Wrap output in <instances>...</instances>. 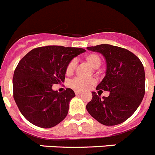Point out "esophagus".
Masks as SVG:
<instances>
[{"mask_svg": "<svg viewBox=\"0 0 155 155\" xmlns=\"http://www.w3.org/2000/svg\"><path fill=\"white\" fill-rule=\"evenodd\" d=\"M75 93H76V95H80V94H82V92L81 91H75Z\"/></svg>", "mask_w": 155, "mask_h": 155, "instance_id": "obj_1", "label": "esophagus"}]
</instances>
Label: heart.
<instances>
[{
    "label": "heart",
    "instance_id": "heart-1",
    "mask_svg": "<svg viewBox=\"0 0 155 155\" xmlns=\"http://www.w3.org/2000/svg\"><path fill=\"white\" fill-rule=\"evenodd\" d=\"M85 60L86 63L89 65L93 69H97L100 66L102 63L101 58L99 57V55L95 53H89L85 56ZM76 66V61L75 60H71L66 67V73L67 74H72L74 71L75 68ZM95 81L93 79H81V78H76L73 79L70 83V86L74 89H78V90H84L89 88V86L93 85Z\"/></svg>",
    "mask_w": 155,
    "mask_h": 155
}]
</instances>
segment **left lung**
<instances>
[{
    "label": "left lung",
    "instance_id": "obj_1",
    "mask_svg": "<svg viewBox=\"0 0 155 155\" xmlns=\"http://www.w3.org/2000/svg\"><path fill=\"white\" fill-rule=\"evenodd\" d=\"M87 50L101 53L105 58V76L96 89L108 91L109 95L102 99L92 92V99L86 105V109L104 125L122 123L134 114L144 98V66L141 60L126 49L101 44L89 47Z\"/></svg>",
    "mask_w": 155,
    "mask_h": 155
}]
</instances>
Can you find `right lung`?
Returning <instances> with one entry per match:
<instances>
[{"instance_id":"obj_1","label":"right lung","mask_w":155,"mask_h":155,"mask_svg":"<svg viewBox=\"0 0 155 155\" xmlns=\"http://www.w3.org/2000/svg\"><path fill=\"white\" fill-rule=\"evenodd\" d=\"M84 49L47 46L29 52L14 73V99L24 118L43 128L56 126L66 117L69 102L76 96L71 89L58 92L53 84L64 82L66 67Z\"/></svg>"}]
</instances>
